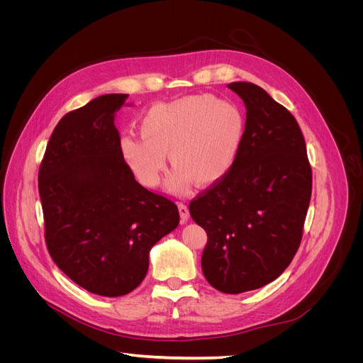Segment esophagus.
<instances>
[{
	"instance_id": "obj_1",
	"label": "esophagus",
	"mask_w": 363,
	"mask_h": 363,
	"mask_svg": "<svg viewBox=\"0 0 363 363\" xmlns=\"http://www.w3.org/2000/svg\"><path fill=\"white\" fill-rule=\"evenodd\" d=\"M179 212H180L182 221L183 223L188 221V219H189V208H188V206L183 204V203H179Z\"/></svg>"
}]
</instances>
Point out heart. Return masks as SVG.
Segmentation results:
<instances>
[{"mask_svg":"<svg viewBox=\"0 0 363 363\" xmlns=\"http://www.w3.org/2000/svg\"><path fill=\"white\" fill-rule=\"evenodd\" d=\"M138 125L140 138L124 136L119 140L121 156L128 168L142 184L156 188L168 155L175 168L168 188L183 194L191 182L213 184L232 169L244 140L245 116L232 101L199 94L151 106Z\"/></svg>","mask_w":363,"mask_h":363,"instance_id":"obj_1","label":"heart"}]
</instances>
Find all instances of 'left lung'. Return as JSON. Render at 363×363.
Segmentation results:
<instances>
[{"label": "left lung", "mask_w": 363, "mask_h": 363, "mask_svg": "<svg viewBox=\"0 0 363 363\" xmlns=\"http://www.w3.org/2000/svg\"><path fill=\"white\" fill-rule=\"evenodd\" d=\"M245 104L242 145L225 177L189 204L207 233L206 280L224 294L259 289L289 267L312 195L304 136L286 107L247 82L228 84Z\"/></svg>", "instance_id": "obj_1"}]
</instances>
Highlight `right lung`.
Masks as SVG:
<instances>
[{
	"label": "right lung",
	"mask_w": 363,
	"mask_h": 363,
	"mask_svg": "<svg viewBox=\"0 0 363 363\" xmlns=\"http://www.w3.org/2000/svg\"><path fill=\"white\" fill-rule=\"evenodd\" d=\"M127 94H107L65 115L39 168L50 256L96 295L136 289L151 247L179 225V208L145 189L121 156L115 112Z\"/></svg>",
	"instance_id": "add662e5"
}]
</instances>
